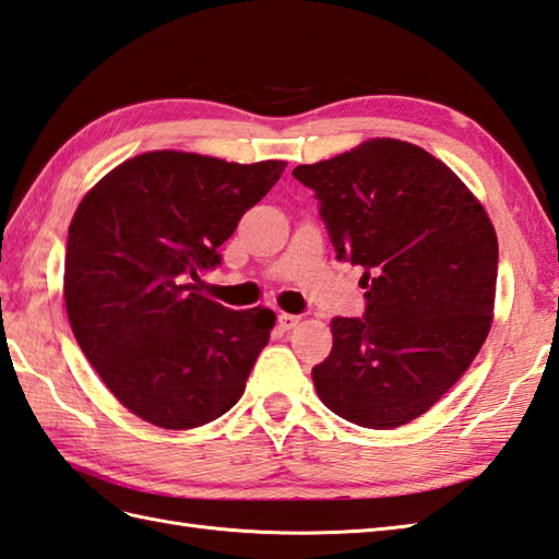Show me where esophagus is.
<instances>
[{"label": "esophagus", "instance_id": "1", "mask_svg": "<svg viewBox=\"0 0 559 559\" xmlns=\"http://www.w3.org/2000/svg\"><path fill=\"white\" fill-rule=\"evenodd\" d=\"M298 324H300V317L298 314H288V312H281L278 314V326L283 331H290V329H295Z\"/></svg>", "mask_w": 559, "mask_h": 559}]
</instances>
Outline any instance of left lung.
Listing matches in <instances>:
<instances>
[{"mask_svg": "<svg viewBox=\"0 0 559 559\" xmlns=\"http://www.w3.org/2000/svg\"><path fill=\"white\" fill-rule=\"evenodd\" d=\"M338 261L362 266L365 314L331 322L334 348L312 367L319 399L370 430L430 411L468 370L492 324L497 235L480 201L442 160L370 139L298 165Z\"/></svg>", "mask_w": 559, "mask_h": 559, "instance_id": "left-lung-1", "label": "left lung"}]
</instances>
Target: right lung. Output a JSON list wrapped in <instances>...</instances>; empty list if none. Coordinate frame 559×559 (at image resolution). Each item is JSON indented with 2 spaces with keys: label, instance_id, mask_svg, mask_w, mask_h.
<instances>
[{
  "label": "right lung",
  "instance_id": "1",
  "mask_svg": "<svg viewBox=\"0 0 559 559\" xmlns=\"http://www.w3.org/2000/svg\"><path fill=\"white\" fill-rule=\"evenodd\" d=\"M283 170L286 160L151 151L81 199L64 261L69 324L105 386L146 423L192 430L245 394L276 314L228 310L189 278L221 264L218 247Z\"/></svg>",
  "mask_w": 559,
  "mask_h": 559
}]
</instances>
